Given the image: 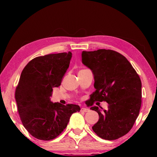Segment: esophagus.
<instances>
[{
	"label": "esophagus",
	"mask_w": 157,
	"mask_h": 157,
	"mask_svg": "<svg viewBox=\"0 0 157 157\" xmlns=\"http://www.w3.org/2000/svg\"><path fill=\"white\" fill-rule=\"evenodd\" d=\"M80 111H82V112H88V111H89V109L88 108H84V107H82L80 109Z\"/></svg>",
	"instance_id": "obj_1"
}]
</instances>
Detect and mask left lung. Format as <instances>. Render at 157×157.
I'll return each instance as SVG.
<instances>
[{
    "mask_svg": "<svg viewBox=\"0 0 157 157\" xmlns=\"http://www.w3.org/2000/svg\"><path fill=\"white\" fill-rule=\"evenodd\" d=\"M82 63L94 75L95 91L90 95L89 105L107 102V110L98 107L99 120L92 127L98 136L116 140L127 134L136 121L141 107V81L136 71L123 55L112 50L83 51Z\"/></svg>",
    "mask_w": 157,
    "mask_h": 157,
    "instance_id": "8db88e82",
    "label": "left lung"
}]
</instances>
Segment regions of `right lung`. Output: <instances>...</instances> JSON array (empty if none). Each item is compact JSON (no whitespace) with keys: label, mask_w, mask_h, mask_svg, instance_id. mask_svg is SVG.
<instances>
[{"label":"right lung","mask_w":157,"mask_h":157,"mask_svg":"<svg viewBox=\"0 0 157 157\" xmlns=\"http://www.w3.org/2000/svg\"><path fill=\"white\" fill-rule=\"evenodd\" d=\"M72 53L48 54L34 58L23 68L15 91L18 111L27 131L37 139L50 140L62 134L79 105L50 102L70 64Z\"/></svg>","instance_id":"right-lung-1"}]
</instances>
